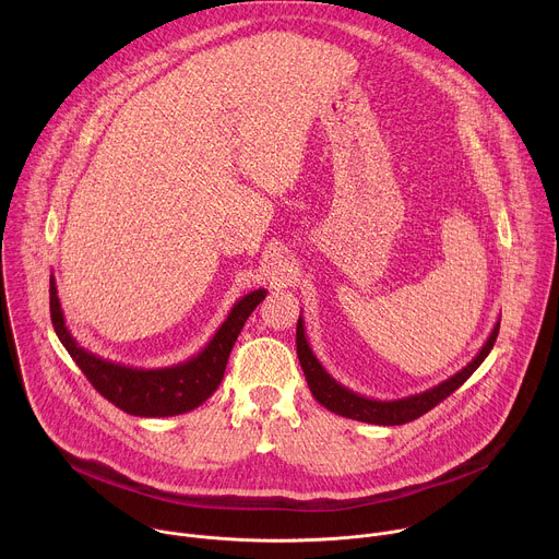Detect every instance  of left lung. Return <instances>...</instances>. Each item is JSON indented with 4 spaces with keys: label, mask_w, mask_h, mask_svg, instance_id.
<instances>
[{
    "label": "left lung",
    "mask_w": 559,
    "mask_h": 559,
    "mask_svg": "<svg viewBox=\"0 0 559 559\" xmlns=\"http://www.w3.org/2000/svg\"><path fill=\"white\" fill-rule=\"evenodd\" d=\"M500 332V321L493 325L491 336L487 338V343L483 345V349L475 354V358L462 367L457 373H453L451 378L438 382L436 386L407 395V397H397V401H373V397L360 395L352 389H347L345 384H341L334 376L328 373V369L321 365L307 343L305 336V323L302 316L298 318L296 325V354L302 367V373L307 378V386L311 391V395L321 403L325 409L352 418V420H360V423H369V425H382V427H393V425H405L412 423L416 418H420L423 414L431 412L438 403H442L447 395H451L460 384H464V380L485 362V358L489 356V352L496 345Z\"/></svg>",
    "instance_id": "8db88e82"
}]
</instances>
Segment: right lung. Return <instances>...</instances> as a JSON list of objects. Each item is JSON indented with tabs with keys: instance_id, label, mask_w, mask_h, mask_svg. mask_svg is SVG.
Wrapping results in <instances>:
<instances>
[{
	"instance_id": "1",
	"label": "right lung",
	"mask_w": 559,
	"mask_h": 559,
	"mask_svg": "<svg viewBox=\"0 0 559 559\" xmlns=\"http://www.w3.org/2000/svg\"><path fill=\"white\" fill-rule=\"evenodd\" d=\"M265 296L267 289H254L238 298L212 341L197 356L162 369L112 362L79 345L66 328L55 276H50V321L70 358L106 401L130 416L168 418L197 409L218 389L238 334Z\"/></svg>"
}]
</instances>
